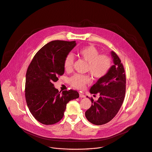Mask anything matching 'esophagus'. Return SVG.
I'll return each instance as SVG.
<instances>
[{"label": "esophagus", "mask_w": 152, "mask_h": 152, "mask_svg": "<svg viewBox=\"0 0 152 152\" xmlns=\"http://www.w3.org/2000/svg\"><path fill=\"white\" fill-rule=\"evenodd\" d=\"M79 96L80 97V98H85V95L83 94H82V93H79Z\"/></svg>", "instance_id": "esophagus-1"}]
</instances>
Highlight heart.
I'll return each mask as SVG.
<instances>
[{"label": "heart", "mask_w": 152, "mask_h": 152, "mask_svg": "<svg viewBox=\"0 0 152 152\" xmlns=\"http://www.w3.org/2000/svg\"><path fill=\"white\" fill-rule=\"evenodd\" d=\"M78 56L87 62L86 70L95 79H102L106 76L110 70L112 60L105 54H99L98 50L94 46L89 45L81 48L77 50ZM73 57L68 54L64 60V69L69 72L72 70ZM91 82V78L88 75L76 74L69 79L70 85L77 89H82L86 85Z\"/></svg>", "instance_id": "1"}]
</instances>
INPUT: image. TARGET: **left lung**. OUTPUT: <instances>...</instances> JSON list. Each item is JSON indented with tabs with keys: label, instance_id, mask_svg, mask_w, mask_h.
Returning a JSON list of instances; mask_svg holds the SVG:
<instances>
[{
	"label": "left lung",
	"instance_id": "obj_1",
	"mask_svg": "<svg viewBox=\"0 0 152 152\" xmlns=\"http://www.w3.org/2000/svg\"><path fill=\"white\" fill-rule=\"evenodd\" d=\"M113 65L107 75L91 88L90 92L99 94L96 102L91 98L92 105L85 112L88 121L96 125L110 122L117 115L124 102L126 92V76L121 60L113 51L111 52Z\"/></svg>",
	"mask_w": 152,
	"mask_h": 152
}]
</instances>
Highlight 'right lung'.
I'll return each mask as SVG.
<instances>
[{"label":"right lung","instance_id":"1","mask_svg":"<svg viewBox=\"0 0 152 152\" xmlns=\"http://www.w3.org/2000/svg\"><path fill=\"white\" fill-rule=\"evenodd\" d=\"M76 45L75 41L50 42L38 50L28 67L26 103L31 115L42 124L58 122L64 116L67 104L79 96L73 89L60 94L53 84L64 74V60Z\"/></svg>","mask_w":152,"mask_h":152}]
</instances>
